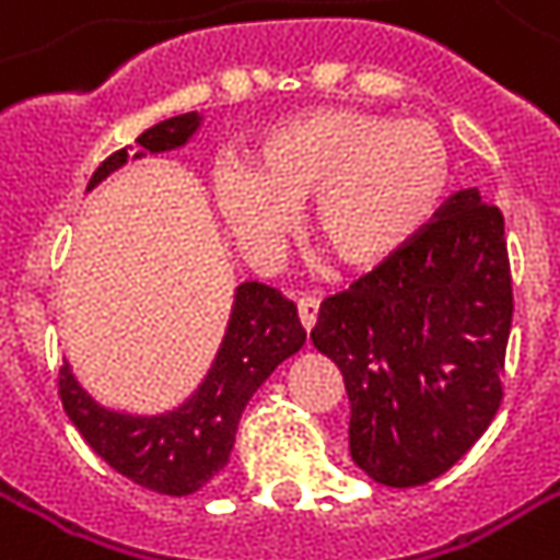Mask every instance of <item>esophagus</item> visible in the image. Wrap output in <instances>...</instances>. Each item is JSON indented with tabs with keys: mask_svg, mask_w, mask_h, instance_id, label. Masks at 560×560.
<instances>
[{
	"mask_svg": "<svg viewBox=\"0 0 560 560\" xmlns=\"http://www.w3.org/2000/svg\"><path fill=\"white\" fill-rule=\"evenodd\" d=\"M298 313H300V322H303V328L310 331V328L316 325V318H318V300L316 298H300L298 300Z\"/></svg>",
	"mask_w": 560,
	"mask_h": 560,
	"instance_id": "obj_1",
	"label": "esophagus"
}]
</instances>
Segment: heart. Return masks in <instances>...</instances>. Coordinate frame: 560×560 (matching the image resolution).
<instances>
[{
  "mask_svg": "<svg viewBox=\"0 0 560 560\" xmlns=\"http://www.w3.org/2000/svg\"><path fill=\"white\" fill-rule=\"evenodd\" d=\"M453 188V154L428 120L359 107L284 117L250 151V166L217 179V207L250 257H269L310 200V232L350 272L396 260L436 220Z\"/></svg>",
  "mask_w": 560,
  "mask_h": 560,
  "instance_id": "1",
  "label": "heart"
}]
</instances>
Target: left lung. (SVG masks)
Instances as JSON below:
<instances>
[{
	"label": "left lung",
	"mask_w": 560,
	"mask_h": 560,
	"mask_svg": "<svg viewBox=\"0 0 560 560\" xmlns=\"http://www.w3.org/2000/svg\"><path fill=\"white\" fill-rule=\"evenodd\" d=\"M509 331L505 220L462 188L396 260L318 310L310 338L343 375L359 468L384 487L450 471L499 412Z\"/></svg>",
	"instance_id": "1"
}]
</instances>
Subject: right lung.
<instances>
[{"mask_svg":"<svg viewBox=\"0 0 560 560\" xmlns=\"http://www.w3.org/2000/svg\"><path fill=\"white\" fill-rule=\"evenodd\" d=\"M201 124L198 110L154 124L136 139L139 151L132 161L179 151L191 142ZM126 161V148L110 154L92 173L86 191L105 183ZM303 340L306 331L291 300L281 298L269 284L242 281L232 298L220 350L201 384L179 406L151 415L102 406L77 381L68 359L58 375V394L73 428L114 471L145 490L188 495L229 465L244 406L284 359L298 353Z\"/></svg>","mask_w":560,"mask_h":560,"instance_id":"add662e5","label":"right lung"}]
</instances>
